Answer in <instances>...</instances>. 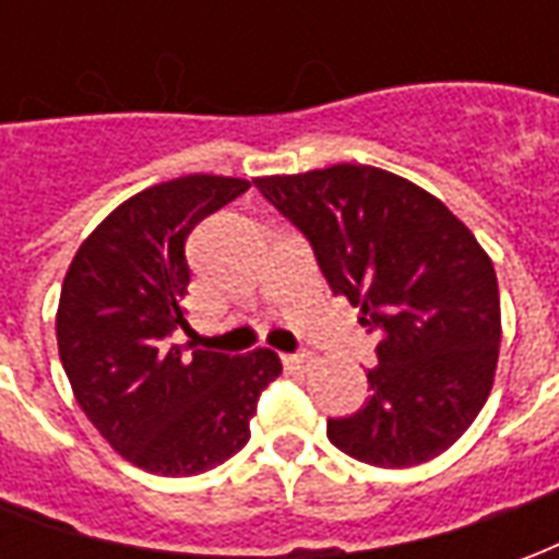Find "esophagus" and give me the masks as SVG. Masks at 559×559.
Returning a JSON list of instances; mask_svg holds the SVG:
<instances>
[{"label": "esophagus", "mask_w": 559, "mask_h": 559, "mask_svg": "<svg viewBox=\"0 0 559 559\" xmlns=\"http://www.w3.org/2000/svg\"><path fill=\"white\" fill-rule=\"evenodd\" d=\"M281 359H284V365H287V368H305V365L311 362L305 353H287V356H281Z\"/></svg>", "instance_id": "obj_1"}]
</instances>
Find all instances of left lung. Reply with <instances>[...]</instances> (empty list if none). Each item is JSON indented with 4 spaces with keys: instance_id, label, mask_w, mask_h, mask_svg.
Returning <instances> with one entry per match:
<instances>
[{
    "instance_id": "left-lung-1",
    "label": "left lung",
    "mask_w": 559,
    "mask_h": 559,
    "mask_svg": "<svg viewBox=\"0 0 559 559\" xmlns=\"http://www.w3.org/2000/svg\"><path fill=\"white\" fill-rule=\"evenodd\" d=\"M311 242L335 296L377 332L371 399L326 421L344 455L374 467L431 461L479 416L500 356L491 257L419 185L368 164L254 179Z\"/></svg>"
}]
</instances>
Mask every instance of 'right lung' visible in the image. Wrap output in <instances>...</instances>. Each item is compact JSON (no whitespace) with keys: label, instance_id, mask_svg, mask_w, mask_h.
<instances>
[{"label":"right lung","instance_id":"obj_1","mask_svg":"<svg viewBox=\"0 0 559 559\" xmlns=\"http://www.w3.org/2000/svg\"><path fill=\"white\" fill-rule=\"evenodd\" d=\"M233 176H179L152 185L80 245L62 281L56 341L74 399L107 443L134 467L197 476L251 437L260 392L281 374L278 353L245 356L173 344L188 329L191 269L185 239L245 194Z\"/></svg>","mask_w":559,"mask_h":559}]
</instances>
